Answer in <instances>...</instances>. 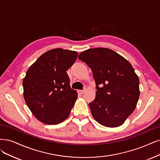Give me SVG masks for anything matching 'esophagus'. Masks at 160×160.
<instances>
[{
	"label": "esophagus",
	"mask_w": 160,
	"mask_h": 160,
	"mask_svg": "<svg viewBox=\"0 0 160 160\" xmlns=\"http://www.w3.org/2000/svg\"><path fill=\"white\" fill-rule=\"evenodd\" d=\"M78 93L80 94H81V95H82V94H84L85 93V91L84 90H79L78 91Z\"/></svg>",
	"instance_id": "esophagus-1"
}]
</instances>
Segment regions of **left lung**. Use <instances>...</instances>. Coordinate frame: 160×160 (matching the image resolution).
I'll use <instances>...</instances> for the list:
<instances>
[{"label":"left lung","mask_w":160,"mask_h":160,"mask_svg":"<svg viewBox=\"0 0 160 160\" xmlns=\"http://www.w3.org/2000/svg\"><path fill=\"white\" fill-rule=\"evenodd\" d=\"M78 58L92 69L96 84V98L89 103L92 116L103 126H121L140 96L139 78L131 64L114 51L100 47L81 52Z\"/></svg>","instance_id":"1"}]
</instances>
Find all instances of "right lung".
I'll return each instance as SVG.
<instances>
[{
	"label": "right lung",
	"mask_w": 160,
	"mask_h": 160,
	"mask_svg": "<svg viewBox=\"0 0 160 160\" xmlns=\"http://www.w3.org/2000/svg\"><path fill=\"white\" fill-rule=\"evenodd\" d=\"M76 51L54 49L39 57L23 80V98L37 119L57 125L69 116L78 97L71 89L68 69L76 61Z\"/></svg>",
	"instance_id": "right-lung-1"
}]
</instances>
